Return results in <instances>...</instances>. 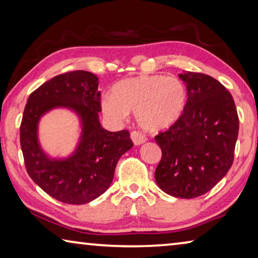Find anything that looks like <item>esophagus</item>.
I'll use <instances>...</instances> for the list:
<instances>
[{
    "mask_svg": "<svg viewBox=\"0 0 258 258\" xmlns=\"http://www.w3.org/2000/svg\"><path fill=\"white\" fill-rule=\"evenodd\" d=\"M131 140H132L135 146H140L142 143H145L147 139L145 135L138 132V131H133V132H131Z\"/></svg>",
    "mask_w": 258,
    "mask_h": 258,
    "instance_id": "34e87169",
    "label": "esophagus"
}]
</instances>
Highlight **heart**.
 <instances>
[{
	"label": "heart",
	"mask_w": 258,
	"mask_h": 258,
	"mask_svg": "<svg viewBox=\"0 0 258 258\" xmlns=\"http://www.w3.org/2000/svg\"><path fill=\"white\" fill-rule=\"evenodd\" d=\"M186 99V87L180 78L143 75L117 83L112 94L104 95L102 110L113 120H123L128 112H135L140 127L160 132L180 120Z\"/></svg>",
	"instance_id": "1"
}]
</instances>
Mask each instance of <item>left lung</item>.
<instances>
[{
	"mask_svg": "<svg viewBox=\"0 0 258 258\" xmlns=\"http://www.w3.org/2000/svg\"><path fill=\"white\" fill-rule=\"evenodd\" d=\"M178 77L186 87L185 110L155 138L161 149L155 180L167 195L190 199L213 189L229 172L239 118L232 95L215 78L192 72Z\"/></svg>",
	"mask_w": 258,
	"mask_h": 258,
	"instance_id": "1",
	"label": "left lung"
}]
</instances>
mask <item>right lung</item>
<instances>
[{
    "mask_svg": "<svg viewBox=\"0 0 258 258\" xmlns=\"http://www.w3.org/2000/svg\"><path fill=\"white\" fill-rule=\"evenodd\" d=\"M99 78L85 71L58 75L29 95L20 125V146L32 180L64 204L83 205L110 186L116 165L133 147L128 131L109 132L99 120ZM64 107L80 119L81 135L71 155L52 159L41 149L38 124L53 108Z\"/></svg>",
    "mask_w": 258,
    "mask_h": 258,
    "instance_id": "1",
    "label": "right lung"
}]
</instances>
